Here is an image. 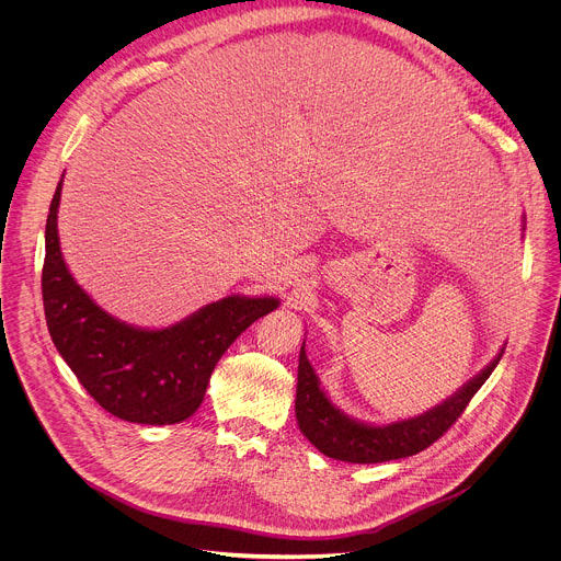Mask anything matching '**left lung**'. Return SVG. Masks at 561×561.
<instances>
[{
	"mask_svg": "<svg viewBox=\"0 0 561 561\" xmlns=\"http://www.w3.org/2000/svg\"><path fill=\"white\" fill-rule=\"evenodd\" d=\"M502 355L504 348L482 373L463 383L444 404L426 411L424 415L392 422L386 426H370L364 422H355L337 407H333L327 392L319 388V379L301 344L295 397V415L299 431L319 453L340 461L379 463L411 457L435 444L457 422L472 394L491 377Z\"/></svg>",
	"mask_w": 561,
	"mask_h": 561,
	"instance_id": "8db88e82",
	"label": "left lung"
}]
</instances>
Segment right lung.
Masks as SVG:
<instances>
[{
    "label": "right lung",
    "mask_w": 561,
    "mask_h": 561,
    "mask_svg": "<svg viewBox=\"0 0 561 561\" xmlns=\"http://www.w3.org/2000/svg\"><path fill=\"white\" fill-rule=\"evenodd\" d=\"M59 195L61 182L48 208L42 271L53 344L111 415L150 426L184 422L204 402L219 357L279 299L230 295L162 331L128 327L102 310L68 273L57 237Z\"/></svg>",
    "instance_id": "right-lung-1"
}]
</instances>
